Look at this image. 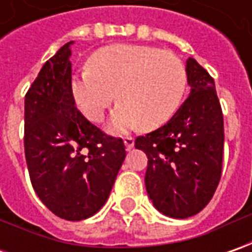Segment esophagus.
<instances>
[{"label": "esophagus", "mask_w": 252, "mask_h": 252, "mask_svg": "<svg viewBox=\"0 0 252 252\" xmlns=\"http://www.w3.org/2000/svg\"><path fill=\"white\" fill-rule=\"evenodd\" d=\"M123 141H125L126 150H130V149H133V147H134V139H133V137H125V139H123Z\"/></svg>", "instance_id": "obj_1"}]
</instances>
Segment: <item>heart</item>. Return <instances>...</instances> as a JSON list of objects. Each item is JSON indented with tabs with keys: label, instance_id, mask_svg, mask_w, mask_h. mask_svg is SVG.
Returning a JSON list of instances; mask_svg holds the SVG:
<instances>
[{
	"label": "heart",
	"instance_id": "b5f03b06",
	"mask_svg": "<svg viewBox=\"0 0 252 252\" xmlns=\"http://www.w3.org/2000/svg\"><path fill=\"white\" fill-rule=\"evenodd\" d=\"M88 64L90 68L71 78L73 99L92 122L103 119L115 98L121 101L109 121L113 133L140 125L146 130L161 127L177 113L187 94L184 63L151 46H105L92 53Z\"/></svg>",
	"mask_w": 252,
	"mask_h": 252
}]
</instances>
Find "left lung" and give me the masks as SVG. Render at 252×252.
<instances>
[{
  "instance_id": "1",
  "label": "left lung",
  "mask_w": 252,
  "mask_h": 252,
  "mask_svg": "<svg viewBox=\"0 0 252 252\" xmlns=\"http://www.w3.org/2000/svg\"><path fill=\"white\" fill-rule=\"evenodd\" d=\"M189 96L160 129L140 136L134 147L149 162L144 184L154 208L174 219L199 213L221 175L224 127L215 81L189 57Z\"/></svg>"
}]
</instances>
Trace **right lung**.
Instances as JSON below:
<instances>
[{"instance_id":"1","label":"right lung","mask_w":252,"mask_h":252,"mask_svg":"<svg viewBox=\"0 0 252 252\" xmlns=\"http://www.w3.org/2000/svg\"><path fill=\"white\" fill-rule=\"evenodd\" d=\"M71 44L43 64L25 96V157L36 195L59 218L94 216L126 157L122 139L103 134L75 108Z\"/></svg>"}]
</instances>
